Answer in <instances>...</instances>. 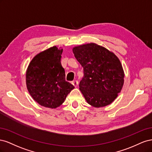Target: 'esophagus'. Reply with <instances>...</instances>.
Masks as SVG:
<instances>
[{
    "instance_id": "esophagus-1",
    "label": "esophagus",
    "mask_w": 152,
    "mask_h": 152,
    "mask_svg": "<svg viewBox=\"0 0 152 152\" xmlns=\"http://www.w3.org/2000/svg\"><path fill=\"white\" fill-rule=\"evenodd\" d=\"M72 85H73L75 87H77V85H78V81L76 80H73V81L72 82Z\"/></svg>"
}]
</instances>
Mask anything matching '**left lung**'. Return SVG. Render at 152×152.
Wrapping results in <instances>:
<instances>
[{
	"label": "left lung",
	"instance_id": "obj_1",
	"mask_svg": "<svg viewBox=\"0 0 152 152\" xmlns=\"http://www.w3.org/2000/svg\"><path fill=\"white\" fill-rule=\"evenodd\" d=\"M73 53L84 68L79 89L87 102L96 108L111 104L124 85V72L119 59L94 43L76 46Z\"/></svg>",
	"mask_w": 152,
	"mask_h": 152
}]
</instances>
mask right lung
<instances>
[{"mask_svg": "<svg viewBox=\"0 0 152 152\" xmlns=\"http://www.w3.org/2000/svg\"><path fill=\"white\" fill-rule=\"evenodd\" d=\"M63 49L50 48L37 54L26 72V84L30 94L41 106L50 108L59 107L74 89L65 80L61 64Z\"/></svg>", "mask_w": 152, "mask_h": 152, "instance_id": "add662e5", "label": "right lung"}]
</instances>
